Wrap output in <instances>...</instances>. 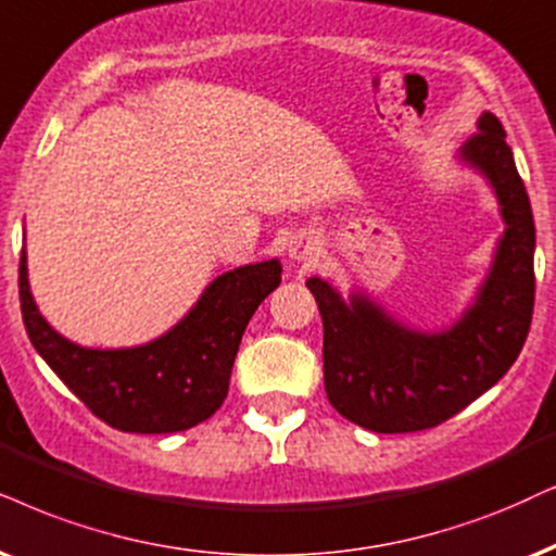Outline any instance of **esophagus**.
Returning a JSON list of instances; mask_svg holds the SVG:
<instances>
[{"mask_svg":"<svg viewBox=\"0 0 556 556\" xmlns=\"http://www.w3.org/2000/svg\"><path fill=\"white\" fill-rule=\"evenodd\" d=\"M287 256L298 264H313L320 258V243L311 233H300L287 245Z\"/></svg>","mask_w":556,"mask_h":556,"instance_id":"esophagus-1","label":"esophagus"}]
</instances>
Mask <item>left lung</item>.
Wrapping results in <instances>:
<instances>
[{
	"label": "left lung",
	"mask_w": 556,
	"mask_h": 556,
	"mask_svg": "<svg viewBox=\"0 0 556 556\" xmlns=\"http://www.w3.org/2000/svg\"><path fill=\"white\" fill-rule=\"evenodd\" d=\"M477 130L456 159L493 189L505 230L475 300L452 326L410 328L364 290L343 300L326 279L305 282L323 318L330 405L375 433L424 431L465 410L513 367L529 336L536 290L531 202L501 121L482 112Z\"/></svg>",
	"instance_id": "1"
}]
</instances>
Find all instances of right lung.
<instances>
[{
  "label": "right lung",
  "mask_w": 556,
  "mask_h": 556,
  "mask_svg": "<svg viewBox=\"0 0 556 556\" xmlns=\"http://www.w3.org/2000/svg\"><path fill=\"white\" fill-rule=\"evenodd\" d=\"M282 282L279 258L245 264L205 287L192 311L143 346L87 349L48 326L20 256V307L27 339L63 384L104 424L125 433H174L207 420L228 395L241 336Z\"/></svg>",
  "instance_id": "1"
}]
</instances>
